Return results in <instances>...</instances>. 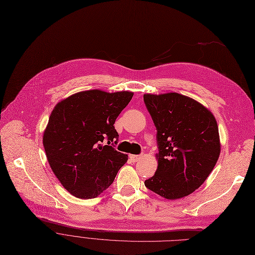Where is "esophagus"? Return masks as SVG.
Here are the masks:
<instances>
[{"label":"esophagus","instance_id":"obj_1","mask_svg":"<svg viewBox=\"0 0 255 255\" xmlns=\"http://www.w3.org/2000/svg\"><path fill=\"white\" fill-rule=\"evenodd\" d=\"M129 159L131 162H137L141 159V155H136V154H129Z\"/></svg>","mask_w":255,"mask_h":255}]
</instances>
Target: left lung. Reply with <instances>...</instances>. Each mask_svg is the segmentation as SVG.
<instances>
[{
  "label": "left lung",
  "mask_w": 255,
  "mask_h": 255,
  "mask_svg": "<svg viewBox=\"0 0 255 255\" xmlns=\"http://www.w3.org/2000/svg\"><path fill=\"white\" fill-rule=\"evenodd\" d=\"M143 100L159 149L156 171L144 185L167 199L185 197L204 183L219 157L217 121L201 104L175 92L144 94Z\"/></svg>",
  "instance_id": "1"
}]
</instances>
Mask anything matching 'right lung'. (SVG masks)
<instances>
[{
	"instance_id": "obj_1",
	"label": "right lung",
	"mask_w": 255,
	"mask_h": 255,
	"mask_svg": "<svg viewBox=\"0 0 255 255\" xmlns=\"http://www.w3.org/2000/svg\"><path fill=\"white\" fill-rule=\"evenodd\" d=\"M132 92L88 90L56 105L43 134V146L56 177L72 195L90 199L110 187L128 155L117 151L114 124ZM107 139L108 145L102 142Z\"/></svg>"
}]
</instances>
